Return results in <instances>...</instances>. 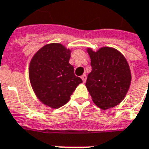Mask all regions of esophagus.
<instances>
[{
  "label": "esophagus",
  "instance_id": "esophagus-1",
  "mask_svg": "<svg viewBox=\"0 0 149 149\" xmlns=\"http://www.w3.org/2000/svg\"><path fill=\"white\" fill-rule=\"evenodd\" d=\"M81 79H82V81H83V82H85L86 81V79H87V77H86V75L84 74L81 76Z\"/></svg>",
  "mask_w": 149,
  "mask_h": 149
}]
</instances>
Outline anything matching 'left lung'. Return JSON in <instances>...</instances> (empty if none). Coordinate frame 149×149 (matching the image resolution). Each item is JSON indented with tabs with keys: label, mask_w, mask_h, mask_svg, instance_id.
<instances>
[{
	"label": "left lung",
	"mask_w": 149,
	"mask_h": 149,
	"mask_svg": "<svg viewBox=\"0 0 149 149\" xmlns=\"http://www.w3.org/2000/svg\"><path fill=\"white\" fill-rule=\"evenodd\" d=\"M92 72L85 86L94 104L100 109L116 106L124 100L131 84V70L125 56L112 47L97 51L87 48Z\"/></svg>",
	"instance_id": "obj_1"
}]
</instances>
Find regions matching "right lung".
<instances>
[{
    "instance_id": "right-lung-1",
    "label": "right lung",
    "mask_w": 149,
    "mask_h": 149,
    "mask_svg": "<svg viewBox=\"0 0 149 149\" xmlns=\"http://www.w3.org/2000/svg\"><path fill=\"white\" fill-rule=\"evenodd\" d=\"M71 50L60 43L44 45L32 57L29 67L31 86L37 99L52 109H58L70 100L81 78L69 64Z\"/></svg>"
}]
</instances>
